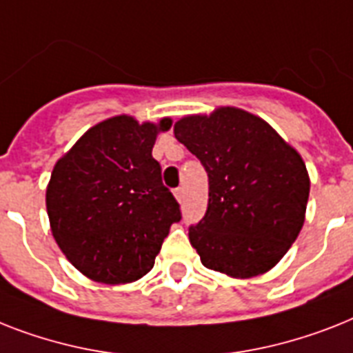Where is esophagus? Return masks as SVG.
Here are the masks:
<instances>
[{
  "label": "esophagus",
  "instance_id": "1",
  "mask_svg": "<svg viewBox=\"0 0 353 353\" xmlns=\"http://www.w3.org/2000/svg\"><path fill=\"white\" fill-rule=\"evenodd\" d=\"M174 196H176L177 201L181 203L183 199H185V188H181V186H179V188H176V190H174Z\"/></svg>",
  "mask_w": 353,
  "mask_h": 353
}]
</instances>
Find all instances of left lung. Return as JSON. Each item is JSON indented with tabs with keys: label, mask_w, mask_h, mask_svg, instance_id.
Instances as JSON below:
<instances>
[{
	"label": "left lung",
	"mask_w": 353,
	"mask_h": 353,
	"mask_svg": "<svg viewBox=\"0 0 353 353\" xmlns=\"http://www.w3.org/2000/svg\"><path fill=\"white\" fill-rule=\"evenodd\" d=\"M174 134L208 174V208L188 232L203 265L236 279L274 268L305 223L310 177L299 152L236 107L181 117Z\"/></svg>",
	"instance_id": "left-lung-1"
}]
</instances>
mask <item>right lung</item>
<instances>
[{"mask_svg": "<svg viewBox=\"0 0 353 353\" xmlns=\"http://www.w3.org/2000/svg\"><path fill=\"white\" fill-rule=\"evenodd\" d=\"M170 117L139 123L121 114L88 128L57 159L47 214L57 246L88 279L125 285L152 270L179 205L152 157Z\"/></svg>", "mask_w": 353, "mask_h": 353, "instance_id": "right-lung-1", "label": "right lung"}]
</instances>
